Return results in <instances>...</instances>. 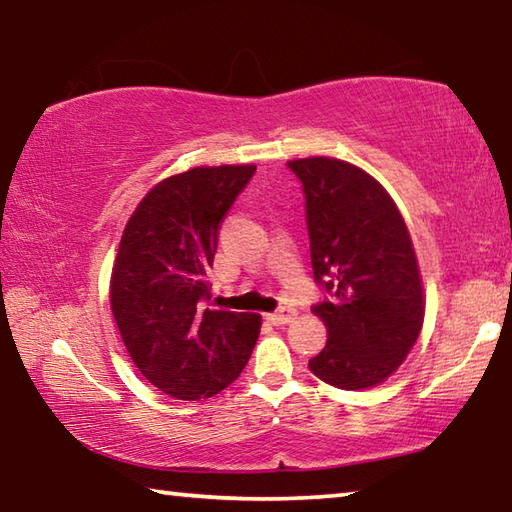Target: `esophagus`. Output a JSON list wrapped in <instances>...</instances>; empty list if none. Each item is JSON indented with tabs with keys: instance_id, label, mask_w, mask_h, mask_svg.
<instances>
[{
	"instance_id": "esophagus-1",
	"label": "esophagus",
	"mask_w": 512,
	"mask_h": 512,
	"mask_svg": "<svg viewBox=\"0 0 512 512\" xmlns=\"http://www.w3.org/2000/svg\"><path fill=\"white\" fill-rule=\"evenodd\" d=\"M293 318H296V309L293 307H282L277 309L275 314H268V320H271L273 325H287Z\"/></svg>"
}]
</instances>
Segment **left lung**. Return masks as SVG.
<instances>
[{
  "mask_svg": "<svg viewBox=\"0 0 512 512\" xmlns=\"http://www.w3.org/2000/svg\"><path fill=\"white\" fill-rule=\"evenodd\" d=\"M305 192L314 280L329 296L311 307L327 327L309 370L361 391L386 381L418 341L422 277L409 228L375 178L336 158L287 162Z\"/></svg>",
  "mask_w": 512,
  "mask_h": 512,
  "instance_id": "8db88e82",
  "label": "left lung"
}]
</instances>
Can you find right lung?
<instances>
[{
  "instance_id": "add662e5",
  "label": "right lung",
  "mask_w": 512,
  "mask_h": 512,
  "mask_svg": "<svg viewBox=\"0 0 512 512\" xmlns=\"http://www.w3.org/2000/svg\"><path fill=\"white\" fill-rule=\"evenodd\" d=\"M253 173L255 164H221L164 178L121 235L112 316L135 366L176 400L221 393L257 343L262 316L207 305L221 221Z\"/></svg>"
}]
</instances>
